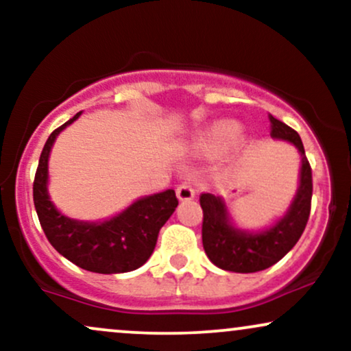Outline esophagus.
Returning a JSON list of instances; mask_svg holds the SVG:
<instances>
[{"mask_svg": "<svg viewBox=\"0 0 351 351\" xmlns=\"http://www.w3.org/2000/svg\"><path fill=\"white\" fill-rule=\"evenodd\" d=\"M176 196H178L180 201H189L195 198V189L189 186L188 183H181L176 188Z\"/></svg>", "mask_w": 351, "mask_h": 351, "instance_id": "1", "label": "esophagus"}]
</instances>
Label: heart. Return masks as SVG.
<instances>
[{"label": "heart", "mask_w": 351, "mask_h": 351, "mask_svg": "<svg viewBox=\"0 0 351 351\" xmlns=\"http://www.w3.org/2000/svg\"><path fill=\"white\" fill-rule=\"evenodd\" d=\"M241 134H243L241 123L234 122V120H221L204 134L199 142V147L204 152L211 153L228 150L241 138Z\"/></svg>", "instance_id": "heart-1"}]
</instances>
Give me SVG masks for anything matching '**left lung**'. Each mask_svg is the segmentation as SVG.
I'll return each instance as SVG.
<instances>
[{"mask_svg":"<svg viewBox=\"0 0 351 351\" xmlns=\"http://www.w3.org/2000/svg\"><path fill=\"white\" fill-rule=\"evenodd\" d=\"M271 120V136L295 145L300 153V180L295 198L284 217L264 231L249 232L236 228L223 198L203 193V247L213 264L231 272H257L279 263L300 239L310 216L312 203V168L305 156L304 143L293 128L280 120Z\"/></svg>","mask_w":351,"mask_h":351,"instance_id":"1","label":"left lung"}]
</instances>
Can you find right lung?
I'll list each match as a JSON object with an SVG mask.
<instances>
[{"mask_svg":"<svg viewBox=\"0 0 351 351\" xmlns=\"http://www.w3.org/2000/svg\"><path fill=\"white\" fill-rule=\"evenodd\" d=\"M80 114L56 128L43 148L33 184L39 223L52 247L79 267L97 274L135 271L150 259L160 229L178 206V199L173 189H167L136 199L117 216L97 223L71 219L59 213L47 193V162L58 135Z\"/></svg>","mask_w":351,"mask_h":351,"instance_id":"1","label":"right lung"}]
</instances>
